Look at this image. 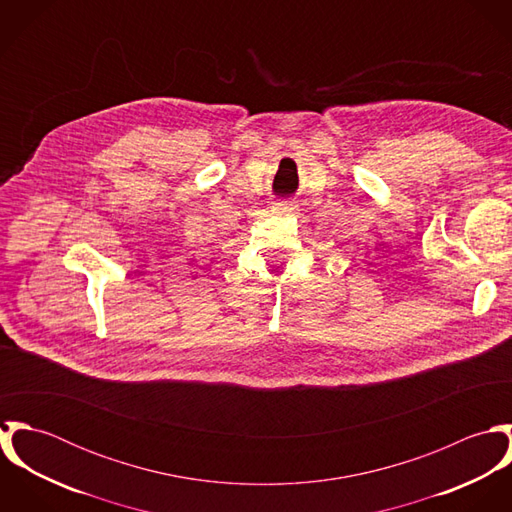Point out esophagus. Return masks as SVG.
<instances>
[{
    "mask_svg": "<svg viewBox=\"0 0 512 512\" xmlns=\"http://www.w3.org/2000/svg\"><path fill=\"white\" fill-rule=\"evenodd\" d=\"M297 211V205L292 201H282V203H276L274 205V213L276 215H293Z\"/></svg>",
    "mask_w": 512,
    "mask_h": 512,
    "instance_id": "obj_1",
    "label": "esophagus"
}]
</instances>
